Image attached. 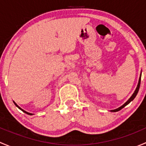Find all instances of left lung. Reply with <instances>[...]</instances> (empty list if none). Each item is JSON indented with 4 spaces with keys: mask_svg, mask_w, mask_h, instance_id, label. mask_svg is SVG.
Here are the masks:
<instances>
[{
    "mask_svg": "<svg viewBox=\"0 0 146 146\" xmlns=\"http://www.w3.org/2000/svg\"><path fill=\"white\" fill-rule=\"evenodd\" d=\"M141 76H140L139 78V80H138V85H137V88L136 89V90L134 91V92H133V95H131V97L130 98H129V100H128L127 102H126L124 103V104H123L122 106H121L120 107H119V108L116 109V110H111V112H115V111H118L119 110H121L122 108H123V107H125V106L127 105L128 104H129V103L131 102L132 100H133V99H134L135 98H136V96L137 95V94H138V90H139V88H140V85H141Z\"/></svg>",
    "mask_w": 146,
    "mask_h": 146,
    "instance_id": "1",
    "label": "left lung"
}]
</instances>
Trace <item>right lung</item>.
<instances>
[{"label":"right lung","mask_w":146,"mask_h":146,"mask_svg":"<svg viewBox=\"0 0 146 146\" xmlns=\"http://www.w3.org/2000/svg\"><path fill=\"white\" fill-rule=\"evenodd\" d=\"M14 102V104H15V106H16V107H18V108H19V109H20V110H22V111H23V112H25V114H29V115H32V114H31V113H29V112H27V111H25V110H23V109H21V108H20V107H19V106H18V105H17V104H16V103H15V102Z\"/></svg>","instance_id":"obj_1"}]
</instances>
